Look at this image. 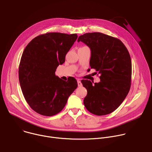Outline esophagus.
I'll list each match as a JSON object with an SVG mask.
<instances>
[{
    "instance_id": "1",
    "label": "esophagus",
    "mask_w": 152,
    "mask_h": 152,
    "mask_svg": "<svg viewBox=\"0 0 152 152\" xmlns=\"http://www.w3.org/2000/svg\"><path fill=\"white\" fill-rule=\"evenodd\" d=\"M77 85H78L79 86H82V83H81V82L79 79H77Z\"/></svg>"
}]
</instances>
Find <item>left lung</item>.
Masks as SVG:
<instances>
[{
    "label": "left lung",
    "instance_id": "obj_1",
    "mask_svg": "<svg viewBox=\"0 0 152 152\" xmlns=\"http://www.w3.org/2000/svg\"><path fill=\"white\" fill-rule=\"evenodd\" d=\"M77 41L90 48V67L100 75V82L93 85L90 80L81 81L87 90L84 105L94 115L109 114L121 104L131 88L129 53L119 39L100 32L85 34L79 37Z\"/></svg>",
    "mask_w": 152,
    "mask_h": 152
}]
</instances>
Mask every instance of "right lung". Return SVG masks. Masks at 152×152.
Segmentation results:
<instances>
[{"mask_svg": "<svg viewBox=\"0 0 152 152\" xmlns=\"http://www.w3.org/2000/svg\"><path fill=\"white\" fill-rule=\"evenodd\" d=\"M77 38L76 34L49 32L36 37L25 48L18 78L26 101L36 113L45 116L57 114L77 88L74 77L65 81L55 75Z\"/></svg>", "mask_w": 152, "mask_h": 152, "instance_id": "obj_1", "label": "right lung"}]
</instances>
